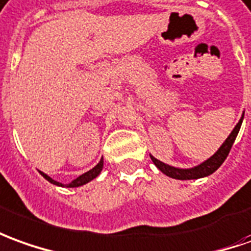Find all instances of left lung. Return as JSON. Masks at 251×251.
Here are the masks:
<instances>
[{
	"label": "left lung",
	"mask_w": 251,
	"mask_h": 251,
	"mask_svg": "<svg viewBox=\"0 0 251 251\" xmlns=\"http://www.w3.org/2000/svg\"><path fill=\"white\" fill-rule=\"evenodd\" d=\"M242 120H243V116L241 117L239 123L235 126V128L232 129V132L229 134L226 142L223 143L220 146V149L216 151L215 154L212 155L210 158H208L206 161H203L201 165L198 167H194V168L190 169H180L175 168V167H171L168 164H164V162L158 161L157 158H154L153 155H150L151 161L154 162V165L157 168L161 171L162 174H165L169 177H174V179H179V180H191V179H200V177H205V176L212 175L215 171L219 169L221 164L224 162V160L227 158L229 150L232 148V145L235 142V138L238 135L239 129H241Z\"/></svg>",
	"instance_id": "8db88e82"
}]
</instances>
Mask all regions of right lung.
<instances>
[{"mask_svg":"<svg viewBox=\"0 0 251 251\" xmlns=\"http://www.w3.org/2000/svg\"><path fill=\"white\" fill-rule=\"evenodd\" d=\"M102 167H103V160L101 158V161L97 164L96 167L93 169H90L89 172H86V174H83V175H80L79 177H76L75 180H72L67 186V187H79V186H83V184H86V183H89L90 180H93V179H96L97 176L101 174V171H102ZM41 175L46 179L48 181H50V183H53V184H57V186H61V183H58V181L53 180L50 176H48L46 174H43V172H41Z\"/></svg>","mask_w":251,"mask_h":251,"instance_id":"1","label":"right lung"}]
</instances>
